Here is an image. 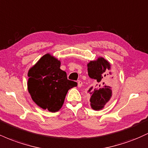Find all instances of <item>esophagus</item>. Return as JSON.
Listing matches in <instances>:
<instances>
[{
  "label": "esophagus",
  "mask_w": 148,
  "mask_h": 148,
  "mask_svg": "<svg viewBox=\"0 0 148 148\" xmlns=\"http://www.w3.org/2000/svg\"><path fill=\"white\" fill-rule=\"evenodd\" d=\"M77 83H78V87H81V86H82V85H83V82L81 81H80V80H79V81H77Z\"/></svg>",
  "instance_id": "obj_1"
}]
</instances>
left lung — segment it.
I'll return each mask as SVG.
<instances>
[{
  "mask_svg": "<svg viewBox=\"0 0 148 148\" xmlns=\"http://www.w3.org/2000/svg\"><path fill=\"white\" fill-rule=\"evenodd\" d=\"M110 67L109 62L103 58L90 61L88 64V75L95 80L94 87L88 90L91 95L90 105L95 110L101 109L112 96L114 85L111 72L108 73Z\"/></svg>",
  "mask_w": 148,
  "mask_h": 148,
  "instance_id": "obj_1",
  "label": "left lung"
}]
</instances>
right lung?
Wrapping results in <instances>:
<instances>
[{"label":"right lung","instance_id":"right-lung-1","mask_svg":"<svg viewBox=\"0 0 148 148\" xmlns=\"http://www.w3.org/2000/svg\"><path fill=\"white\" fill-rule=\"evenodd\" d=\"M60 62L46 54L28 71V90L32 99L43 109L56 112L63 104L67 91L77 86L60 69Z\"/></svg>","mask_w":148,"mask_h":148}]
</instances>
